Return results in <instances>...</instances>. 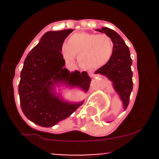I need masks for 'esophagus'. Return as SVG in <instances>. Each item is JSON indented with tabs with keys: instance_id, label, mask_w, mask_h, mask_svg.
<instances>
[{
	"instance_id": "34e87169",
	"label": "esophagus",
	"mask_w": 159,
	"mask_h": 159,
	"mask_svg": "<svg viewBox=\"0 0 159 159\" xmlns=\"http://www.w3.org/2000/svg\"><path fill=\"white\" fill-rule=\"evenodd\" d=\"M89 76L90 77H94H94H96V75H94V74L93 73L92 71H89Z\"/></svg>"
}]
</instances>
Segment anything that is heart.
<instances>
[{
    "mask_svg": "<svg viewBox=\"0 0 159 159\" xmlns=\"http://www.w3.org/2000/svg\"><path fill=\"white\" fill-rule=\"evenodd\" d=\"M114 43L106 34H74L68 44H63L61 53L65 60L71 61L78 57V65L83 68L93 69L103 66L111 58Z\"/></svg>",
    "mask_w": 159,
    "mask_h": 159,
    "instance_id": "1",
    "label": "heart"
}]
</instances>
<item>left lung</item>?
<instances>
[{"instance_id":"1","label":"left lung","mask_w":159,"mask_h":159,"mask_svg":"<svg viewBox=\"0 0 159 159\" xmlns=\"http://www.w3.org/2000/svg\"><path fill=\"white\" fill-rule=\"evenodd\" d=\"M96 30L105 33L111 38L114 43V51L109 61L98 68L95 74L105 75L111 81L114 89L122 102L123 107L126 109L133 89V73L131 69L132 60L129 48L121 37L115 30L108 28H102V29Z\"/></svg>"}]
</instances>
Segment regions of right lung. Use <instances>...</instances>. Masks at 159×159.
Instances as JSON below:
<instances>
[{
    "label": "right lung",
    "mask_w": 159,
    "mask_h": 159,
    "mask_svg": "<svg viewBox=\"0 0 159 159\" xmlns=\"http://www.w3.org/2000/svg\"><path fill=\"white\" fill-rule=\"evenodd\" d=\"M73 31L67 29L46 32L24 62L18 85L20 107L25 116L42 127H51L66 119L81 106L65 102L54 92V84H65L89 91L91 78L86 71L70 72L64 68L61 48Z\"/></svg>",
    "instance_id": "right-lung-1"
}]
</instances>
